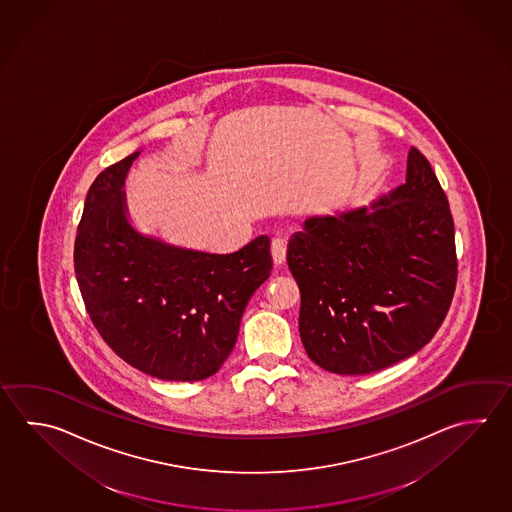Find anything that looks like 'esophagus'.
<instances>
[{"label":"esophagus","instance_id":"34e87169","mask_svg":"<svg viewBox=\"0 0 512 512\" xmlns=\"http://www.w3.org/2000/svg\"><path fill=\"white\" fill-rule=\"evenodd\" d=\"M270 252H272V260L276 265H283L285 260H287V242L283 240V238H274L272 240V247H270Z\"/></svg>","mask_w":512,"mask_h":512}]
</instances>
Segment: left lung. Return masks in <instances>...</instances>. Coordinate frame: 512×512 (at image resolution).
Returning <instances> with one entry per match:
<instances>
[{
  "instance_id": "left-lung-1",
  "label": "left lung",
  "mask_w": 512,
  "mask_h": 512,
  "mask_svg": "<svg viewBox=\"0 0 512 512\" xmlns=\"http://www.w3.org/2000/svg\"><path fill=\"white\" fill-rule=\"evenodd\" d=\"M287 263L317 366L366 375L417 354L446 319L458 272L455 223L428 158L409 149L406 182L370 207L308 218Z\"/></svg>"
}]
</instances>
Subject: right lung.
Wrapping results in <instances>:
<instances>
[{
	"label": "right lung",
	"instance_id": "right-lung-1",
	"mask_svg": "<svg viewBox=\"0 0 512 512\" xmlns=\"http://www.w3.org/2000/svg\"><path fill=\"white\" fill-rule=\"evenodd\" d=\"M139 151L88 189L74 267L93 326L122 361L162 381L211 377L233 352L243 310L272 270L269 236L233 254L173 247L137 233L124 178Z\"/></svg>",
	"mask_w": 512,
	"mask_h": 512
}]
</instances>
